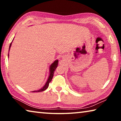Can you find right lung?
<instances>
[{"label": "right lung", "mask_w": 121, "mask_h": 121, "mask_svg": "<svg viewBox=\"0 0 121 121\" xmlns=\"http://www.w3.org/2000/svg\"><path fill=\"white\" fill-rule=\"evenodd\" d=\"M12 43L9 45V49H10V48H11V46L12 45ZM8 56H9V54H8ZM58 60H55L54 61V62L52 63V64L51 65L50 67V75H49L48 78V81H47L46 83H45V84L44 85V86L42 88H41L40 89L37 90V91H32V92H39L44 91H45V90L48 89V85H49V83H50L51 82V81H52L53 77V75H54V71L56 70V68H57V67H58Z\"/></svg>", "instance_id": "right-lung-1"}]
</instances>
